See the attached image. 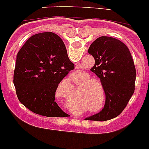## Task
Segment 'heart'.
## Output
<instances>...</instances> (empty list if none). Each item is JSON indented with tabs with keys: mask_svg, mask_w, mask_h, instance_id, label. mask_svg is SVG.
Returning <instances> with one entry per match:
<instances>
[{
	"mask_svg": "<svg viewBox=\"0 0 149 149\" xmlns=\"http://www.w3.org/2000/svg\"><path fill=\"white\" fill-rule=\"evenodd\" d=\"M86 80L78 90L77 105L81 108L79 112H84L90 108L92 113H100L105 104V94L102 84L99 80L91 79L90 75H87ZM63 83L72 86L69 79L64 80Z\"/></svg>",
	"mask_w": 149,
	"mask_h": 149,
	"instance_id": "obj_1",
	"label": "heart"
}]
</instances>
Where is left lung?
Masks as SVG:
<instances>
[{
	"label": "left lung",
	"instance_id": "1",
	"mask_svg": "<svg viewBox=\"0 0 149 149\" xmlns=\"http://www.w3.org/2000/svg\"><path fill=\"white\" fill-rule=\"evenodd\" d=\"M88 53L95 59L91 70L102 84L105 104L101 112L85 120L106 121L123 112L134 92V63L126 45L108 36L96 38L90 46Z\"/></svg>",
	"mask_w": 149,
	"mask_h": 149
}]
</instances>
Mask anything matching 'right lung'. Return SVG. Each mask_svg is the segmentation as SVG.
<instances>
[{
	"label": "right lung",
	"mask_w": 149,
	"mask_h": 149,
	"mask_svg": "<svg viewBox=\"0 0 149 149\" xmlns=\"http://www.w3.org/2000/svg\"><path fill=\"white\" fill-rule=\"evenodd\" d=\"M74 69L65 45L50 32L31 36L16 57L14 82L18 100L33 113L50 116H68L56 100L60 81Z\"/></svg>",
	"instance_id": "1"
}]
</instances>
